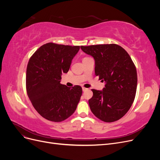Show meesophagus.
I'll use <instances>...</instances> for the list:
<instances>
[{
    "label": "esophagus",
    "mask_w": 160,
    "mask_h": 160,
    "mask_svg": "<svg viewBox=\"0 0 160 160\" xmlns=\"http://www.w3.org/2000/svg\"><path fill=\"white\" fill-rule=\"evenodd\" d=\"M82 89H83V91H85L88 90V89L85 88H82Z\"/></svg>",
    "instance_id": "obj_1"
}]
</instances>
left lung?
Wrapping results in <instances>:
<instances>
[{
    "mask_svg": "<svg viewBox=\"0 0 160 160\" xmlns=\"http://www.w3.org/2000/svg\"><path fill=\"white\" fill-rule=\"evenodd\" d=\"M81 49L94 58L95 75L106 83L103 91L91 89V111L104 122L119 120L129 111L136 94L138 75L132 59L116 44L81 46Z\"/></svg>",
    "mask_w": 160,
    "mask_h": 160,
    "instance_id": "left-lung-1",
    "label": "left lung"
}]
</instances>
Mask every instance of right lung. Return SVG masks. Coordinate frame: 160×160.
Here are the masks:
<instances>
[{
  "label": "right lung",
  "instance_id": "1",
  "mask_svg": "<svg viewBox=\"0 0 160 160\" xmlns=\"http://www.w3.org/2000/svg\"><path fill=\"white\" fill-rule=\"evenodd\" d=\"M80 49L48 42L31 57L26 75L28 98L42 118L61 122L75 112L82 95V88L60 83L62 73L68 72L71 61Z\"/></svg>",
  "mask_w": 160,
  "mask_h": 160
}]
</instances>
